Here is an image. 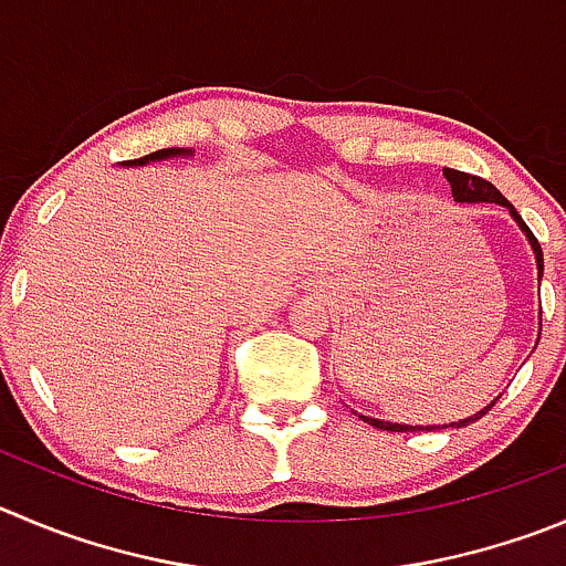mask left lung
<instances>
[{
	"instance_id": "8db88e82",
	"label": "left lung",
	"mask_w": 566,
	"mask_h": 566,
	"mask_svg": "<svg viewBox=\"0 0 566 566\" xmlns=\"http://www.w3.org/2000/svg\"><path fill=\"white\" fill-rule=\"evenodd\" d=\"M443 176H447V181H450V187H452V198H455V203H497V206H505V209H509V214L511 218H514V223L520 226V231L522 234L527 237V242H531V251H533V256H536V271H538V282H542V273H545V256H542V245H538V240L536 237H533V231L527 229L525 226V220L520 218V211L514 209V206L509 203V200L503 198V192H500L497 187H494V184H489V181H483V178H478V176H469V172H461V170H450V167H447V170H443ZM538 335H542V304H538ZM500 399V396H497ZM497 399H494V402H497ZM491 402V405H494ZM491 405H485L483 410H478V413L474 416H469V419H461V421H452L450 427H467V424H472V421H478L480 416H485L491 410ZM360 416V413H357ZM363 421H368V424L371 427H377V430H390V432H410V430H443V427H413V424H396V421H385V419H371V416H360Z\"/></svg>"
}]
</instances>
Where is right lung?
<instances>
[{
	"instance_id": "1",
	"label": "right lung",
	"mask_w": 566,
	"mask_h": 566,
	"mask_svg": "<svg viewBox=\"0 0 566 566\" xmlns=\"http://www.w3.org/2000/svg\"><path fill=\"white\" fill-rule=\"evenodd\" d=\"M192 156L195 150H189V147H164V150L150 153V156L134 158V161H123V167H145V164H153V161H167V158H192Z\"/></svg>"
}]
</instances>
